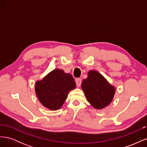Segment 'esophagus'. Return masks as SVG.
Returning a JSON list of instances; mask_svg holds the SVG:
<instances>
[{
  "mask_svg": "<svg viewBox=\"0 0 147 147\" xmlns=\"http://www.w3.org/2000/svg\"><path fill=\"white\" fill-rule=\"evenodd\" d=\"M75 82H76V84H77V86L78 87H80L81 85V83H82V80L80 78H77L75 80Z\"/></svg>",
  "mask_w": 147,
  "mask_h": 147,
  "instance_id": "esophagus-1",
  "label": "esophagus"
}]
</instances>
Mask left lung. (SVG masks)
Returning <instances> with one entry per match:
<instances>
[{
    "mask_svg": "<svg viewBox=\"0 0 147 147\" xmlns=\"http://www.w3.org/2000/svg\"><path fill=\"white\" fill-rule=\"evenodd\" d=\"M82 88L89 103L96 109L109 105L115 93V87L96 70L89 71L88 77L82 82Z\"/></svg>",
    "mask_w": 147,
    "mask_h": 147,
    "instance_id": "obj_1",
    "label": "left lung"
}]
</instances>
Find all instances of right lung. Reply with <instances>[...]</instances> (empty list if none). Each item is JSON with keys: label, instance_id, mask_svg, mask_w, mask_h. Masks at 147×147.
Wrapping results in <instances>:
<instances>
[{"label": "right lung", "instance_id": "obj_1", "mask_svg": "<svg viewBox=\"0 0 147 147\" xmlns=\"http://www.w3.org/2000/svg\"><path fill=\"white\" fill-rule=\"evenodd\" d=\"M74 78L62 69L52 70L41 80L37 81L35 91L39 101L51 110L59 109L70 91L75 88Z\"/></svg>", "mask_w": 147, "mask_h": 147}]
</instances>
